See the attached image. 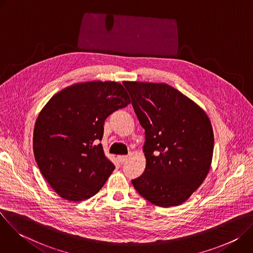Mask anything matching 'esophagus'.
I'll return each instance as SVG.
<instances>
[{
    "mask_svg": "<svg viewBox=\"0 0 253 253\" xmlns=\"http://www.w3.org/2000/svg\"><path fill=\"white\" fill-rule=\"evenodd\" d=\"M117 159H118L119 163L123 164L125 161H127V160H128V156H126V155H119V156L117 157Z\"/></svg>",
    "mask_w": 253,
    "mask_h": 253,
    "instance_id": "esophagus-1",
    "label": "esophagus"
}]
</instances>
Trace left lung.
Returning a JSON list of instances; mask_svg holds the SVG:
<instances>
[{
  "label": "left lung",
  "instance_id": "obj_1",
  "mask_svg": "<svg viewBox=\"0 0 253 253\" xmlns=\"http://www.w3.org/2000/svg\"><path fill=\"white\" fill-rule=\"evenodd\" d=\"M145 130L144 173L132 180L137 192L160 207L184 203L211 166L214 135L202 108L165 83L125 81Z\"/></svg>",
  "mask_w": 253,
  "mask_h": 253
}]
</instances>
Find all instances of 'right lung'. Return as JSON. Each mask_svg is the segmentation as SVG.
I'll use <instances>...</instances> for the list:
<instances>
[{
	"mask_svg": "<svg viewBox=\"0 0 253 253\" xmlns=\"http://www.w3.org/2000/svg\"><path fill=\"white\" fill-rule=\"evenodd\" d=\"M113 81L76 83L55 94L36 120L34 156L54 191L79 202L103 187L115 169L101 144L106 118L130 104Z\"/></svg>",
	"mask_w": 253,
	"mask_h": 253,
	"instance_id": "right-lung-1",
	"label": "right lung"
}]
</instances>
